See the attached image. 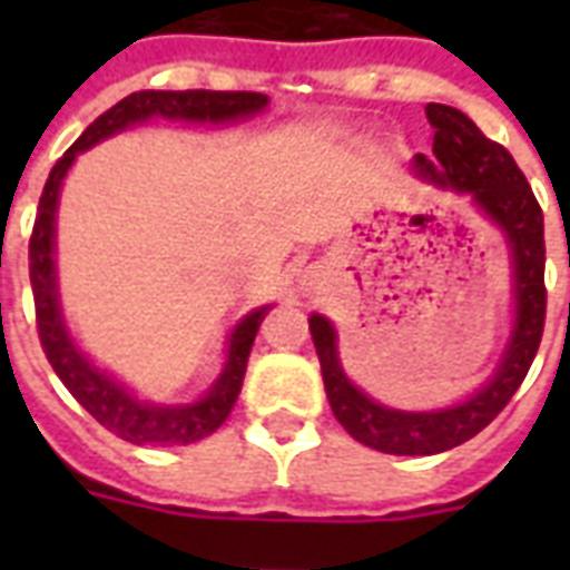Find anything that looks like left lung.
<instances>
[{
    "mask_svg": "<svg viewBox=\"0 0 570 570\" xmlns=\"http://www.w3.org/2000/svg\"><path fill=\"white\" fill-rule=\"evenodd\" d=\"M434 127L432 159L414 156V174L438 189L468 195L470 204L503 233L512 266V331L503 355L482 384L459 402L432 411H402L375 402L348 379L337 352V328L311 313V334L322 364L331 411L355 441L390 455H434L479 434L521 387L544 331V215L530 183L503 145L482 136L464 111L429 102Z\"/></svg>",
    "mask_w": 570,
    "mask_h": 570,
    "instance_id": "obj_1",
    "label": "left lung"
}]
</instances>
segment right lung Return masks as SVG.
<instances>
[{
  "label": "right lung",
  "instance_id": "add662e5",
  "mask_svg": "<svg viewBox=\"0 0 570 570\" xmlns=\"http://www.w3.org/2000/svg\"><path fill=\"white\" fill-rule=\"evenodd\" d=\"M268 106L266 94L254 91H136L124 97L118 106L102 111L82 136L76 138L49 171L38 204V218L29 239V277L35 293V313H38L40 346L47 352L56 375L65 381V387L76 396V402L88 411L100 425L129 443H154V446H174V443H195L206 434H213L218 425L230 416L236 399H239L245 366H248L250 346L257 337L259 325L272 311V304L254 307L233 325L227 337V355L218 379L206 387L204 396L195 402H147L102 366H97L85 355L82 346L67 328L65 311H61V293H58V263H56V222L58 197L65 186L67 171L73 168L76 156L91 150L106 138L118 136L124 129L147 124V120H183V124H239Z\"/></svg>",
  "mask_w": 570,
  "mask_h": 570
}]
</instances>
